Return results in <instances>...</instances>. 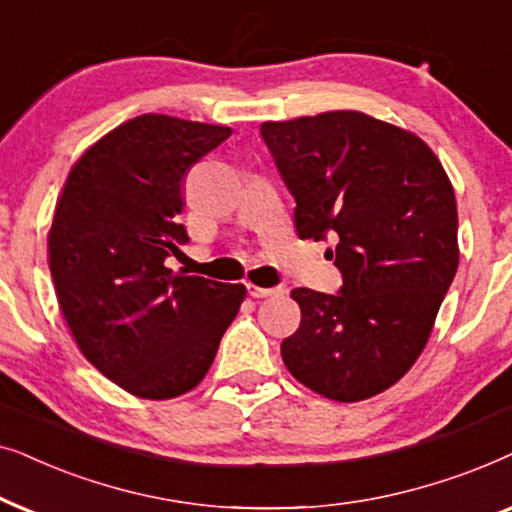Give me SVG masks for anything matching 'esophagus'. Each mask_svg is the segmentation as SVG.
<instances>
[{
	"label": "esophagus",
	"mask_w": 512,
	"mask_h": 512,
	"mask_svg": "<svg viewBox=\"0 0 512 512\" xmlns=\"http://www.w3.org/2000/svg\"><path fill=\"white\" fill-rule=\"evenodd\" d=\"M283 288H260V285H252L248 283V295L255 297V299H262V297H276L281 295Z\"/></svg>",
	"instance_id": "obj_1"
}]
</instances>
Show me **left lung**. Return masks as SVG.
Returning <instances> with one entry per match:
<instances>
[{
    "label": "left lung",
    "instance_id": "obj_1",
    "mask_svg": "<svg viewBox=\"0 0 512 512\" xmlns=\"http://www.w3.org/2000/svg\"><path fill=\"white\" fill-rule=\"evenodd\" d=\"M262 140L295 199L299 238L327 241L337 295L292 290L302 309L283 363L311 391L356 403L414 365L459 267L456 201L417 135L360 112L267 121Z\"/></svg>",
    "mask_w": 512,
    "mask_h": 512
}]
</instances>
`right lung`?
Listing matches in <instances>:
<instances>
[{
    "label": "right lung",
    "instance_id": "right-lung-1",
    "mask_svg": "<svg viewBox=\"0 0 512 512\" xmlns=\"http://www.w3.org/2000/svg\"><path fill=\"white\" fill-rule=\"evenodd\" d=\"M227 126L142 114L95 142L67 175L49 234L60 311L88 363L149 400L206 377L245 288L173 274L189 241L182 180Z\"/></svg>",
    "mask_w": 512,
    "mask_h": 512
}]
</instances>
